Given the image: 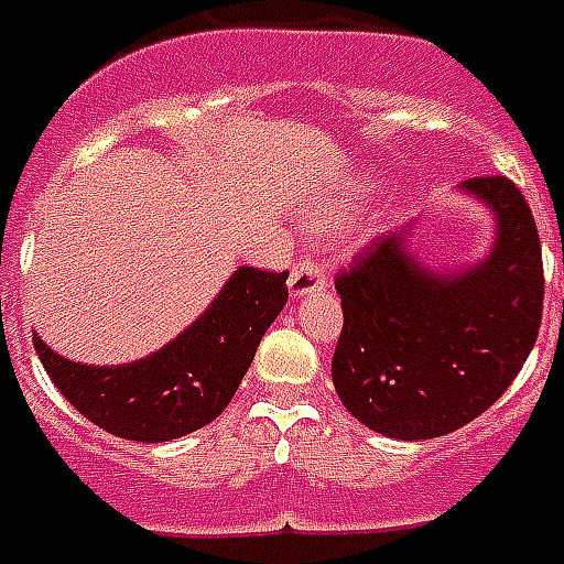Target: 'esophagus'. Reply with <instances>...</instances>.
I'll return each mask as SVG.
<instances>
[{
	"mask_svg": "<svg viewBox=\"0 0 564 564\" xmlns=\"http://www.w3.org/2000/svg\"><path fill=\"white\" fill-rule=\"evenodd\" d=\"M325 286V269L316 260H299L290 271V295L293 299H302V295H311L316 290Z\"/></svg>",
	"mask_w": 564,
	"mask_h": 564,
	"instance_id": "obj_1",
	"label": "esophagus"
}]
</instances>
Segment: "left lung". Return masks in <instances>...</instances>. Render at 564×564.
<instances>
[{
  "instance_id": "left-lung-1",
  "label": "left lung",
  "mask_w": 564,
  "mask_h": 564,
  "mask_svg": "<svg viewBox=\"0 0 564 564\" xmlns=\"http://www.w3.org/2000/svg\"><path fill=\"white\" fill-rule=\"evenodd\" d=\"M463 191L494 208L487 260L436 274L406 250L410 229H398L337 271V398L391 440L445 436L490 410L541 328L544 262L527 197L499 173L469 178Z\"/></svg>"
}]
</instances>
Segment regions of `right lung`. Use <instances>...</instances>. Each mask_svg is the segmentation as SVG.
<instances>
[{"instance_id": "add662e5", "label": "right lung", "mask_w": 564, "mask_h": 564, "mask_svg": "<svg viewBox=\"0 0 564 564\" xmlns=\"http://www.w3.org/2000/svg\"><path fill=\"white\" fill-rule=\"evenodd\" d=\"M286 274L241 265L197 323L131 365H77L37 335L35 352L70 406L101 431L133 442L178 440L227 410L262 335L290 299Z\"/></svg>"}]
</instances>
